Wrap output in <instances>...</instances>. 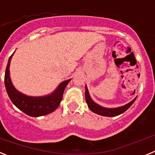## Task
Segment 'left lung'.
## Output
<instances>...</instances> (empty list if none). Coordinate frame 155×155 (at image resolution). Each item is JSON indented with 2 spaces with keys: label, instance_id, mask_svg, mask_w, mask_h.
Wrapping results in <instances>:
<instances>
[{
  "label": "left lung",
  "instance_id": "obj_1",
  "mask_svg": "<svg viewBox=\"0 0 155 155\" xmlns=\"http://www.w3.org/2000/svg\"><path fill=\"white\" fill-rule=\"evenodd\" d=\"M136 98H134V100H132L130 102H129V103L127 104V105L120 106V107H117V108L102 107V106L99 105L98 104L95 103V102L91 99V98L90 97L89 92H88V90H87V86L85 85V100H86V102H87V106H88V108L92 111L93 113L100 115V116H109V117L119 116V115L122 114V113H124V112H126L129 108L130 107L131 105H133V103L135 102Z\"/></svg>",
  "mask_w": 155,
  "mask_h": 155
}]
</instances>
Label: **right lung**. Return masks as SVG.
I'll return each mask as SVG.
<instances>
[{"label":"right lung","instance_id":"right-lung-1","mask_svg":"<svg viewBox=\"0 0 155 155\" xmlns=\"http://www.w3.org/2000/svg\"><path fill=\"white\" fill-rule=\"evenodd\" d=\"M13 54L9 57L5 75V87L11 101L18 109L32 117L50 114L55 111L62 100L66 86L71 79L61 82L55 91L46 96L33 97L22 94L14 87L11 81L9 68Z\"/></svg>","mask_w":155,"mask_h":155}]
</instances>
